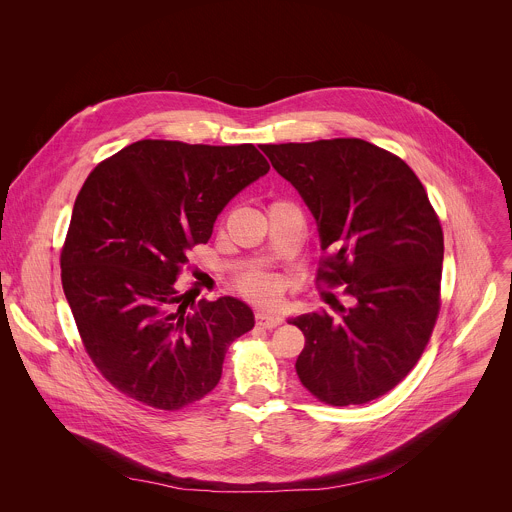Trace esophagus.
<instances>
[{"instance_id": "obj_1", "label": "esophagus", "mask_w": 512, "mask_h": 512, "mask_svg": "<svg viewBox=\"0 0 512 512\" xmlns=\"http://www.w3.org/2000/svg\"><path fill=\"white\" fill-rule=\"evenodd\" d=\"M255 320H257V324H259L261 328H267V330L277 328V326L283 322V318H281L277 312H265V310L257 312Z\"/></svg>"}]
</instances>
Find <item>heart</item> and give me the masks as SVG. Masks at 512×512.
<instances>
[{
    "mask_svg": "<svg viewBox=\"0 0 512 512\" xmlns=\"http://www.w3.org/2000/svg\"><path fill=\"white\" fill-rule=\"evenodd\" d=\"M277 279L269 273H251L241 281V289L243 294H247L249 298L257 300V302H267L273 300L277 294Z\"/></svg>",
    "mask_w": 512,
    "mask_h": 512,
    "instance_id": "heart-1",
    "label": "heart"
}]
</instances>
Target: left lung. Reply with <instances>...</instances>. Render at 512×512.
I'll return each mask as SVG.
<instances>
[{
	"label": "left lung",
	"instance_id": "1",
	"mask_svg": "<svg viewBox=\"0 0 512 512\" xmlns=\"http://www.w3.org/2000/svg\"><path fill=\"white\" fill-rule=\"evenodd\" d=\"M261 150L316 218L326 253L316 279L344 285L350 300L336 302L338 318L322 310L289 320L306 336L298 377L334 407L379 399L415 367L440 314V218L415 172L364 139Z\"/></svg>",
	"mask_w": 512,
	"mask_h": 512
}]
</instances>
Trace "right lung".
Returning <instances> with one entry per match:
<instances>
[{
    "label": "right lung",
    "mask_w": 512,
    "mask_h": 512,
    "mask_svg": "<svg viewBox=\"0 0 512 512\" xmlns=\"http://www.w3.org/2000/svg\"><path fill=\"white\" fill-rule=\"evenodd\" d=\"M269 172L253 143L141 139L85 180L60 253V277L83 346L123 395L178 411L208 395L233 340L255 326L237 298L194 300L176 287L188 249Z\"/></svg>",
    "instance_id": "add662e5"
}]
</instances>
